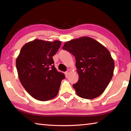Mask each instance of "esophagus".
I'll list each match as a JSON object with an SVG mask.
<instances>
[{"mask_svg":"<svg viewBox=\"0 0 131 131\" xmlns=\"http://www.w3.org/2000/svg\"><path fill=\"white\" fill-rule=\"evenodd\" d=\"M70 73V70H69V69L68 70H67V71H66V72H65V74H66V76H68V75L69 74V73Z\"/></svg>","mask_w":131,"mask_h":131,"instance_id":"1","label":"esophagus"}]
</instances>
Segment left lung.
Segmentation results:
<instances>
[{
	"mask_svg": "<svg viewBox=\"0 0 131 131\" xmlns=\"http://www.w3.org/2000/svg\"><path fill=\"white\" fill-rule=\"evenodd\" d=\"M62 49L72 53L76 59L79 77L73 87L77 95L87 99L100 96L113 75L114 62L108 50L87 36L66 41Z\"/></svg>",
	"mask_w": 131,
	"mask_h": 131,
	"instance_id": "obj_1",
	"label": "left lung"
}]
</instances>
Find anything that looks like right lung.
<instances>
[{"instance_id": "right-lung-1", "label": "right lung", "mask_w": 131, "mask_h": 131, "mask_svg": "<svg viewBox=\"0 0 131 131\" xmlns=\"http://www.w3.org/2000/svg\"><path fill=\"white\" fill-rule=\"evenodd\" d=\"M61 41L35 39L26 43L16 59L18 75L29 94L40 101L57 96L65 74L54 65L52 57L58 51Z\"/></svg>"}]
</instances>
